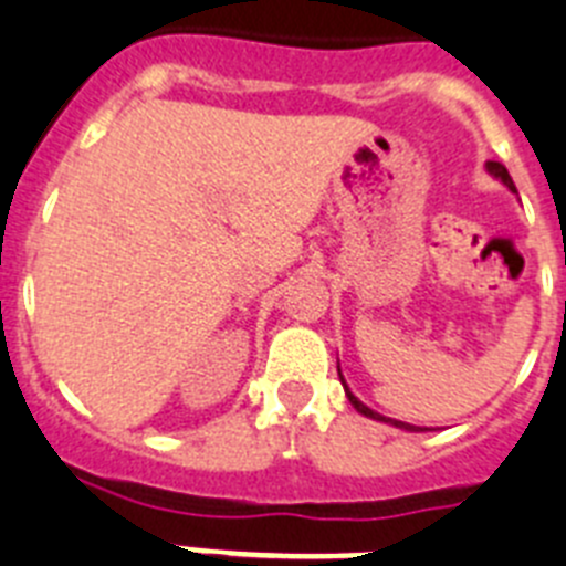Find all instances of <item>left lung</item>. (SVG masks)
<instances>
[{"label": "left lung", "instance_id": "left-lung-1", "mask_svg": "<svg viewBox=\"0 0 566 566\" xmlns=\"http://www.w3.org/2000/svg\"><path fill=\"white\" fill-rule=\"evenodd\" d=\"M488 170H490V174L495 176V179H501V181H504V185H507L510 190H515L513 179H510V174H507V167H504V165H499V161H488ZM338 378H342V370H338ZM342 385H344V378H342ZM344 392H347V399H350V405L356 407V410L361 412V416H367V419L387 421V424H392V427H401V430H416V427H412V424H405V421H392V419H385V416H378V412H373L370 407H367V405H361V401H358L356 396H353V392L347 390V385H344Z\"/></svg>", "mask_w": 566, "mask_h": 566}]
</instances>
